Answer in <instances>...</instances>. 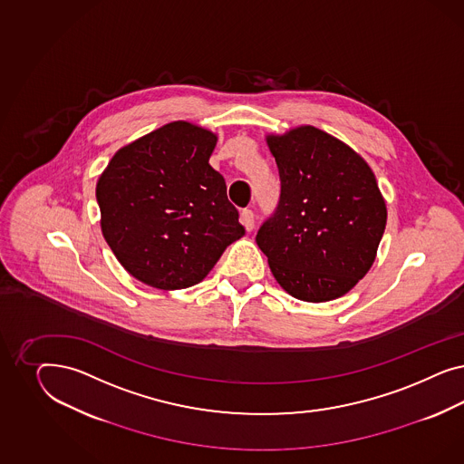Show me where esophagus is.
Returning a JSON list of instances; mask_svg holds the SVG:
<instances>
[{
  "instance_id": "34e87169",
  "label": "esophagus",
  "mask_w": 464,
  "mask_h": 464,
  "mask_svg": "<svg viewBox=\"0 0 464 464\" xmlns=\"http://www.w3.org/2000/svg\"><path fill=\"white\" fill-rule=\"evenodd\" d=\"M239 219H241V225L245 226L246 231H252L253 226H255V214L252 209H243L239 214Z\"/></svg>"
}]
</instances>
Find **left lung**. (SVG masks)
I'll return each instance as SVG.
<instances>
[{
    "label": "left lung",
    "mask_w": 464,
    "mask_h": 464,
    "mask_svg": "<svg viewBox=\"0 0 464 464\" xmlns=\"http://www.w3.org/2000/svg\"><path fill=\"white\" fill-rule=\"evenodd\" d=\"M281 196L256 233L274 277L291 295L324 303L349 293L372 266L386 204L372 169L316 127L268 136Z\"/></svg>",
    "instance_id": "obj_1"
}]
</instances>
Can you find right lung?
Wrapping results in <instances>:
<instances>
[{
	"label": "right lung",
	"mask_w": 464,
	"mask_h": 464,
	"mask_svg": "<svg viewBox=\"0 0 464 464\" xmlns=\"http://www.w3.org/2000/svg\"><path fill=\"white\" fill-rule=\"evenodd\" d=\"M211 130L169 122L119 150L97 183L102 233L127 272L156 289L202 281L245 235L209 165Z\"/></svg>",
	"instance_id": "obj_1"
}]
</instances>
